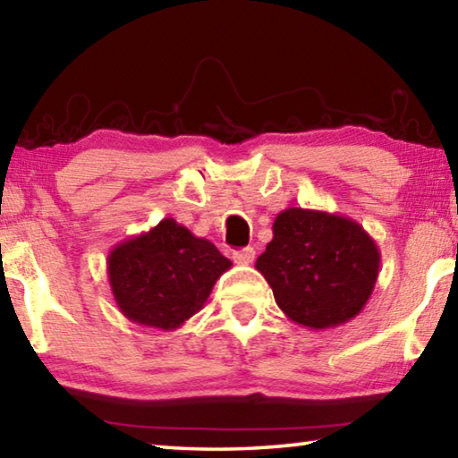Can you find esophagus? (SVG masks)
I'll return each mask as SVG.
<instances>
[{
  "instance_id": "esophagus-1",
  "label": "esophagus",
  "mask_w": 458,
  "mask_h": 458,
  "mask_svg": "<svg viewBox=\"0 0 458 458\" xmlns=\"http://www.w3.org/2000/svg\"><path fill=\"white\" fill-rule=\"evenodd\" d=\"M254 257H257V252H254V248H242V250H236L234 252V262H238V265H250V262H254Z\"/></svg>"
}]
</instances>
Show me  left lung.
I'll return each instance as SVG.
<instances>
[{"label":"left lung","instance_id":"left-lung-1","mask_svg":"<svg viewBox=\"0 0 458 458\" xmlns=\"http://www.w3.org/2000/svg\"><path fill=\"white\" fill-rule=\"evenodd\" d=\"M379 259L376 240L347 216L286 208L257 270L291 321L319 331L360 315L374 293Z\"/></svg>","mask_w":458,"mask_h":458}]
</instances>
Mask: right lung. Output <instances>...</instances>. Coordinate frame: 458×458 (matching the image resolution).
Wrapping results in <instances>:
<instances>
[{
	"label": "right lung",
	"mask_w": 458,
	"mask_h": 458,
	"mask_svg": "<svg viewBox=\"0 0 458 458\" xmlns=\"http://www.w3.org/2000/svg\"><path fill=\"white\" fill-rule=\"evenodd\" d=\"M232 267L210 240L174 218L108 252L106 273L119 311L129 321L174 331L196 315Z\"/></svg>",
	"instance_id": "obj_1"
}]
</instances>
